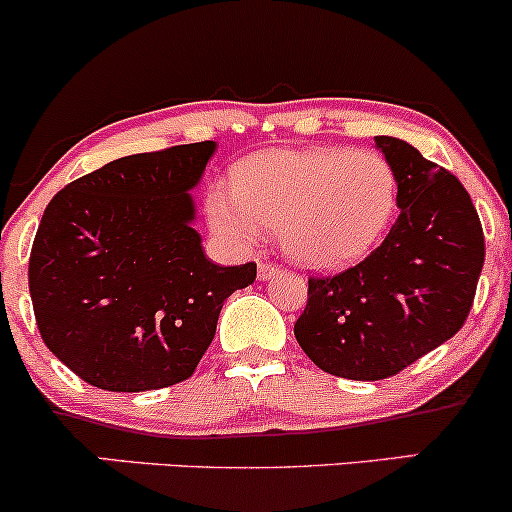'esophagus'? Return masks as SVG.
Listing matches in <instances>:
<instances>
[{
  "mask_svg": "<svg viewBox=\"0 0 512 512\" xmlns=\"http://www.w3.org/2000/svg\"><path fill=\"white\" fill-rule=\"evenodd\" d=\"M280 273V266L275 263H258V280H271Z\"/></svg>",
  "mask_w": 512,
  "mask_h": 512,
  "instance_id": "esophagus-1",
  "label": "esophagus"
}]
</instances>
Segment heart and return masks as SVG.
<instances>
[{"instance_id": "heart-1", "label": "heart", "mask_w": 512, "mask_h": 512, "mask_svg": "<svg viewBox=\"0 0 512 512\" xmlns=\"http://www.w3.org/2000/svg\"><path fill=\"white\" fill-rule=\"evenodd\" d=\"M396 174L380 152L338 147L273 149L234 171L232 191L208 200L222 237L254 244L280 229L285 251L309 268H338L365 256L396 210Z\"/></svg>"}]
</instances>
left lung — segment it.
<instances>
[{
	"label": "left lung",
	"instance_id": "1",
	"mask_svg": "<svg viewBox=\"0 0 512 512\" xmlns=\"http://www.w3.org/2000/svg\"><path fill=\"white\" fill-rule=\"evenodd\" d=\"M396 174L399 217L363 261L312 275L295 338L346 380H387L462 329L484 268V229L457 176L396 137H375Z\"/></svg>",
	"mask_w": 512,
	"mask_h": 512
}]
</instances>
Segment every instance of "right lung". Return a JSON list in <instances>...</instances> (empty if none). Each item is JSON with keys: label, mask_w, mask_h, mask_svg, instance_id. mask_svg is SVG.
<instances>
[{"label": "right lung", "mask_w": 512, "mask_h": 512, "mask_svg": "<svg viewBox=\"0 0 512 512\" xmlns=\"http://www.w3.org/2000/svg\"><path fill=\"white\" fill-rule=\"evenodd\" d=\"M215 142L103 164L48 203L28 258L45 346L108 392H147L193 375L222 304L256 263L215 266L191 227Z\"/></svg>", "instance_id": "1"}]
</instances>
